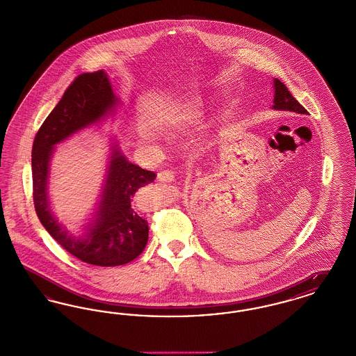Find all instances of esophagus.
Wrapping results in <instances>:
<instances>
[{
    "mask_svg": "<svg viewBox=\"0 0 356 356\" xmlns=\"http://www.w3.org/2000/svg\"><path fill=\"white\" fill-rule=\"evenodd\" d=\"M157 180L161 183H170L175 180V173L172 170H161L157 173Z\"/></svg>",
    "mask_w": 356,
    "mask_h": 356,
    "instance_id": "esophagus-1",
    "label": "esophagus"
}]
</instances>
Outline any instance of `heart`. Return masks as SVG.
<instances>
[{
  "label": "heart",
  "mask_w": 356,
  "mask_h": 356,
  "mask_svg": "<svg viewBox=\"0 0 356 356\" xmlns=\"http://www.w3.org/2000/svg\"><path fill=\"white\" fill-rule=\"evenodd\" d=\"M144 138H145V140H151V136L145 135L144 136Z\"/></svg>",
  "instance_id": "b5f03b06"
}]
</instances>
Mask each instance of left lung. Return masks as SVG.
<instances>
[{"label": "left lung", "mask_w": 356, "mask_h": 356, "mask_svg": "<svg viewBox=\"0 0 356 356\" xmlns=\"http://www.w3.org/2000/svg\"><path fill=\"white\" fill-rule=\"evenodd\" d=\"M273 90L275 93H273L272 109L295 112L299 115H308V112L298 102V100H295V97L289 93L287 86L280 80L273 79Z\"/></svg>", "instance_id": "left-lung-1"}]
</instances>
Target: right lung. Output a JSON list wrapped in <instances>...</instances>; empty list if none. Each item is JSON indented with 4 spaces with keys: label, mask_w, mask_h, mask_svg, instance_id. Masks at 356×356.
Here are the masks:
<instances>
[{
    "label": "right lung",
    "mask_w": 356,
    "mask_h": 356,
    "mask_svg": "<svg viewBox=\"0 0 356 356\" xmlns=\"http://www.w3.org/2000/svg\"><path fill=\"white\" fill-rule=\"evenodd\" d=\"M120 99L104 70L83 73L69 85L34 137L32 148L33 202L45 229L64 250L81 261L116 267L132 261L148 241V221L132 207L136 191L156 179L152 170L131 163L116 143H111L105 179L97 208L81 235L69 234L53 215L48 192L51 160L56 145L86 128L115 116Z\"/></svg>",
    "instance_id": "right-lung-1"
}]
</instances>
